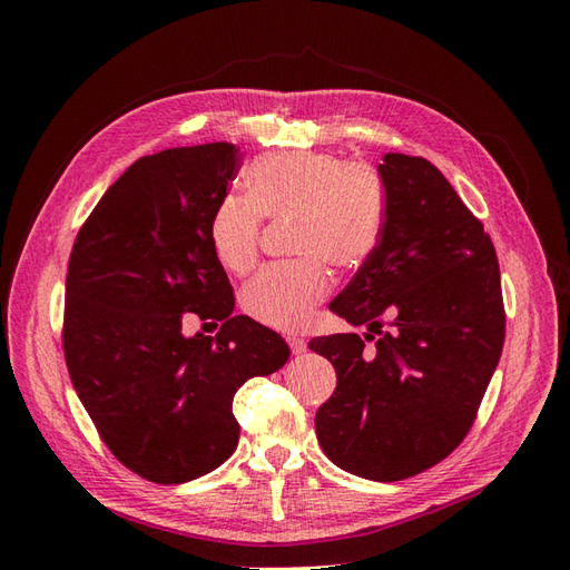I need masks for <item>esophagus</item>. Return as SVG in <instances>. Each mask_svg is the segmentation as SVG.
I'll return each instance as SVG.
<instances>
[{
    "label": "esophagus",
    "mask_w": 570,
    "mask_h": 570,
    "mask_svg": "<svg viewBox=\"0 0 570 570\" xmlns=\"http://www.w3.org/2000/svg\"><path fill=\"white\" fill-rule=\"evenodd\" d=\"M285 340H287V344H289L292 354H302V352H306V340H304V337H299V335H287Z\"/></svg>",
    "instance_id": "obj_1"
}]
</instances>
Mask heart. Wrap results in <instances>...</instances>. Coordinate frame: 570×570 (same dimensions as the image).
I'll return each mask as SVG.
<instances>
[{"mask_svg": "<svg viewBox=\"0 0 570 570\" xmlns=\"http://www.w3.org/2000/svg\"><path fill=\"white\" fill-rule=\"evenodd\" d=\"M262 218H292L295 264L268 266L243 289L245 312L268 327L295 333L331 292L325 264L350 271L375 252L385 220V189L368 164L331 151H278L247 168V195H226L209 218L216 262L245 275L258 262Z\"/></svg>", "mask_w": 570, "mask_h": 570, "instance_id": "1", "label": "heart"}]
</instances>
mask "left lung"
<instances>
[{
    "instance_id": "left-lung-1",
    "label": "left lung",
    "mask_w": 570,
    "mask_h": 570,
    "mask_svg": "<svg viewBox=\"0 0 570 570\" xmlns=\"http://www.w3.org/2000/svg\"><path fill=\"white\" fill-rule=\"evenodd\" d=\"M377 174L381 239L331 302L340 318L368 325L366 340L337 333L314 337L308 350L337 373L316 411L325 456L347 473L394 482L428 471L469 435L502 356L507 316L492 239L440 170L423 157L385 154Z\"/></svg>"
}]
</instances>
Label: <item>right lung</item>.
Instances as JSON below:
<instances>
[{
    "label": "right lung",
    "mask_w": 570,
    "mask_h": 570,
    "mask_svg": "<svg viewBox=\"0 0 570 570\" xmlns=\"http://www.w3.org/2000/svg\"><path fill=\"white\" fill-rule=\"evenodd\" d=\"M243 154L230 142L137 159L82 223L68 258L63 356L111 454L145 480L180 485L237 446V387L285 366L287 342L233 316V287L209 218ZM222 321L216 338L181 321Z\"/></svg>",
    "instance_id": "add662e5"
}]
</instances>
